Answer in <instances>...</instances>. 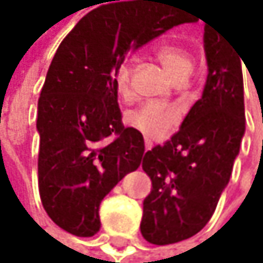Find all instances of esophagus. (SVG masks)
<instances>
[{"label":"esophagus","mask_w":263,"mask_h":263,"mask_svg":"<svg viewBox=\"0 0 263 263\" xmlns=\"http://www.w3.org/2000/svg\"><path fill=\"white\" fill-rule=\"evenodd\" d=\"M151 148V143L149 142H146V149H149Z\"/></svg>","instance_id":"1"}]
</instances>
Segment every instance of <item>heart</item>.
I'll return each mask as SVG.
<instances>
[{
	"label": "heart",
	"mask_w": 263,
	"mask_h": 263,
	"mask_svg": "<svg viewBox=\"0 0 263 263\" xmlns=\"http://www.w3.org/2000/svg\"><path fill=\"white\" fill-rule=\"evenodd\" d=\"M155 55L175 82L187 80V77L194 69L193 55L189 53L186 47H183L178 42H161L155 48ZM130 74H133V69H130L129 63L126 61L114 69L112 80L120 96H126L129 93ZM177 112L159 104H145L126 117V121L130 127L140 130L145 137L151 140L164 139L170 133V129L177 124Z\"/></svg>",
	"instance_id": "obj_1"
}]
</instances>
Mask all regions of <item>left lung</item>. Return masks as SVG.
Returning <instances> with one entry per match:
<instances>
[{"instance_id":"left-lung-1","label":"left lung","mask_w":263,"mask_h":263,"mask_svg":"<svg viewBox=\"0 0 263 263\" xmlns=\"http://www.w3.org/2000/svg\"><path fill=\"white\" fill-rule=\"evenodd\" d=\"M203 48L208 76L202 98L177 134L143 155L153 189L143 200L140 232L153 245L178 243L206 226L245 136L243 58L213 22H205Z\"/></svg>"}]
</instances>
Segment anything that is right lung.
Instances as JSON below:
<instances>
[{"label":"right lung","instance_id":"right-lung-1","mask_svg":"<svg viewBox=\"0 0 263 263\" xmlns=\"http://www.w3.org/2000/svg\"><path fill=\"white\" fill-rule=\"evenodd\" d=\"M105 1L63 39L37 102L41 200L77 237L98 234L102 199L139 168L145 151L143 136L123 126L114 69L130 48L175 26L162 0Z\"/></svg>","mask_w":263,"mask_h":263}]
</instances>
